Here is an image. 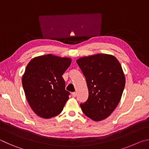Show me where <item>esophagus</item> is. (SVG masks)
<instances>
[{"label": "esophagus", "instance_id": "esophagus-1", "mask_svg": "<svg viewBox=\"0 0 149 149\" xmlns=\"http://www.w3.org/2000/svg\"><path fill=\"white\" fill-rule=\"evenodd\" d=\"M72 96H73V97H76V96H77V93H75V92H74V93H72Z\"/></svg>", "mask_w": 149, "mask_h": 149}]
</instances>
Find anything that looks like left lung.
I'll return each instance as SVG.
<instances>
[{"label": "left lung", "instance_id": "8db88e82", "mask_svg": "<svg viewBox=\"0 0 149 149\" xmlns=\"http://www.w3.org/2000/svg\"><path fill=\"white\" fill-rule=\"evenodd\" d=\"M86 79L87 101L80 104L83 112L99 122L108 118L119 103L125 79L120 62L112 55L97 54L76 60Z\"/></svg>", "mask_w": 149, "mask_h": 149}]
</instances>
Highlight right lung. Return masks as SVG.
I'll return each instance as SVG.
<instances>
[{"instance_id":"1","label":"right lung","mask_w":149,"mask_h":149,"mask_svg":"<svg viewBox=\"0 0 149 149\" xmlns=\"http://www.w3.org/2000/svg\"><path fill=\"white\" fill-rule=\"evenodd\" d=\"M69 58L47 54L29 62L22 77V85L30 107L37 116L50 118L58 115L69 99L64 74L71 64Z\"/></svg>"}]
</instances>
